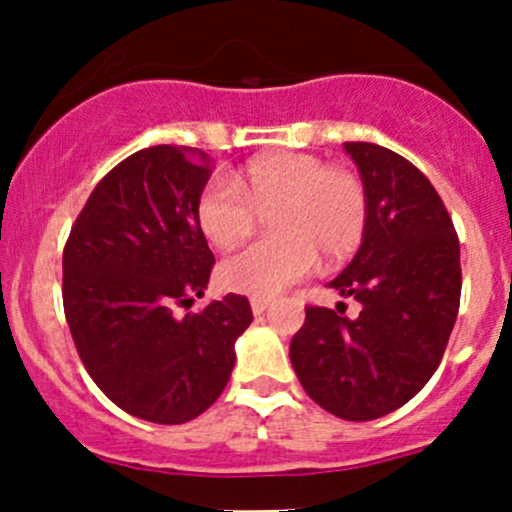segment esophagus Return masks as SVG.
<instances>
[{
    "label": "esophagus",
    "instance_id": "34e87169",
    "mask_svg": "<svg viewBox=\"0 0 512 512\" xmlns=\"http://www.w3.org/2000/svg\"><path fill=\"white\" fill-rule=\"evenodd\" d=\"M250 306H252V314H255V316H260L262 311H267V306H270V299L252 297V299H250Z\"/></svg>",
    "mask_w": 512,
    "mask_h": 512
}]
</instances>
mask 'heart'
<instances>
[{"label": "heart", "mask_w": 512, "mask_h": 512, "mask_svg": "<svg viewBox=\"0 0 512 512\" xmlns=\"http://www.w3.org/2000/svg\"><path fill=\"white\" fill-rule=\"evenodd\" d=\"M228 181L213 179L198 198V225L220 250L252 235L257 215H270L272 238L245 247L220 265L230 292L270 299L316 265L333 267L353 255L368 223V196L353 171L326 166L311 154L274 152L252 159Z\"/></svg>", "instance_id": "1"}]
</instances>
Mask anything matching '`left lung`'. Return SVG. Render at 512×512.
Here are the masks:
<instances>
[{
  "label": "left lung",
  "mask_w": 512,
  "mask_h": 512,
  "mask_svg": "<svg viewBox=\"0 0 512 512\" xmlns=\"http://www.w3.org/2000/svg\"><path fill=\"white\" fill-rule=\"evenodd\" d=\"M343 149L365 186L368 223L328 287L358 301L360 314L309 306L289 358L316 405L368 422L410 402L437 370L459 314L461 255L454 223L417 166L380 144Z\"/></svg>",
  "instance_id": "left-lung-1"
}]
</instances>
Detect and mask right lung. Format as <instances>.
I'll use <instances>...</instances> for the list:
<instances>
[{"mask_svg":"<svg viewBox=\"0 0 512 512\" xmlns=\"http://www.w3.org/2000/svg\"><path fill=\"white\" fill-rule=\"evenodd\" d=\"M211 174L201 149L132 154L95 186L63 250V309L80 360L117 407L147 422L184 424L206 412L252 324L240 294L174 314L211 279L215 257L196 215Z\"/></svg>","mask_w":512,"mask_h":512,"instance_id":"right-lung-1","label":"right lung"}]
</instances>
